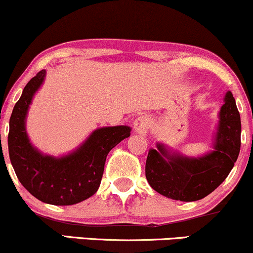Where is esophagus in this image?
Segmentation results:
<instances>
[{"instance_id":"esophagus-1","label":"esophagus","mask_w":253,"mask_h":253,"mask_svg":"<svg viewBox=\"0 0 253 253\" xmlns=\"http://www.w3.org/2000/svg\"><path fill=\"white\" fill-rule=\"evenodd\" d=\"M133 125H134V129L138 134L146 135L151 127V120L147 115H141V117L135 119Z\"/></svg>"}]
</instances>
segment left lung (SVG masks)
Instances as JSON below:
<instances>
[{"instance_id":"obj_1","label":"left lung","mask_w":253,"mask_h":253,"mask_svg":"<svg viewBox=\"0 0 253 253\" xmlns=\"http://www.w3.org/2000/svg\"><path fill=\"white\" fill-rule=\"evenodd\" d=\"M242 123L236 100L227 91L219 112L213 150L189 157L157 143L150 149L145 173L157 193L177 201L191 202L210 195L233 169L240 151Z\"/></svg>"}]
</instances>
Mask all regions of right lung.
I'll use <instances>...</instances> for the list:
<instances>
[{
  "mask_svg": "<svg viewBox=\"0 0 253 253\" xmlns=\"http://www.w3.org/2000/svg\"><path fill=\"white\" fill-rule=\"evenodd\" d=\"M42 70L26 84L9 120V158L21 184L40 201L54 206L82 202L96 193L109 151L130 135L128 126L95 129L76 150L60 157L43 155L26 130L30 104L45 81Z\"/></svg>",
  "mask_w": 253,
  "mask_h": 253,
  "instance_id": "right-lung-1",
  "label": "right lung"
}]
</instances>
